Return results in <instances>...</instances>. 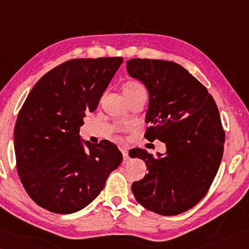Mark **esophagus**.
<instances>
[{
    "label": "esophagus",
    "mask_w": 249,
    "mask_h": 249,
    "mask_svg": "<svg viewBox=\"0 0 249 249\" xmlns=\"http://www.w3.org/2000/svg\"><path fill=\"white\" fill-rule=\"evenodd\" d=\"M122 155H124V162H127V160L130 159L129 154H128V150L127 149H122Z\"/></svg>",
    "instance_id": "obj_1"
}]
</instances>
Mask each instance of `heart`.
Listing matches in <instances>:
<instances>
[{
    "label": "heart",
    "mask_w": 249,
    "mask_h": 249,
    "mask_svg": "<svg viewBox=\"0 0 249 249\" xmlns=\"http://www.w3.org/2000/svg\"><path fill=\"white\" fill-rule=\"evenodd\" d=\"M143 87L141 84H139L137 82H129L127 85L124 86V90H137V89H142Z\"/></svg>",
    "instance_id": "b5f03b06"
}]
</instances>
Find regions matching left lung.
Returning a JSON list of instances; mask_svg holds the SVG:
<instances>
[{"label":"left lung","instance_id":"8db88e82","mask_svg":"<svg viewBox=\"0 0 249 249\" xmlns=\"http://www.w3.org/2000/svg\"><path fill=\"white\" fill-rule=\"evenodd\" d=\"M127 71L149 91L144 137L166 146L156 156L143 149L129 152L149 169L133 182L132 193L147 210L179 214L204 197L219 169L225 140L219 109L206 87L178 63L131 59Z\"/></svg>","mask_w":249,"mask_h":249}]
</instances>
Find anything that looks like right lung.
Masks as SVG:
<instances>
[{"instance_id":"add662e5","label":"right lung","mask_w":249,"mask_h":249,"mask_svg":"<svg viewBox=\"0 0 249 249\" xmlns=\"http://www.w3.org/2000/svg\"><path fill=\"white\" fill-rule=\"evenodd\" d=\"M124 59H74L46 73L26 98L14 129L17 173L38 206L60 214L82 210L119 166L113 143L84 141L80 127L93 112Z\"/></svg>"}]
</instances>
